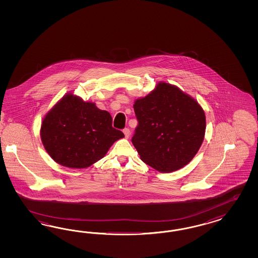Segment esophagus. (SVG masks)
<instances>
[{
    "instance_id": "esophagus-1",
    "label": "esophagus",
    "mask_w": 258,
    "mask_h": 258,
    "mask_svg": "<svg viewBox=\"0 0 258 258\" xmlns=\"http://www.w3.org/2000/svg\"><path fill=\"white\" fill-rule=\"evenodd\" d=\"M123 133L125 134V137L127 139L128 137H130V135H131V131L128 130V128H124L123 130Z\"/></svg>"
}]
</instances>
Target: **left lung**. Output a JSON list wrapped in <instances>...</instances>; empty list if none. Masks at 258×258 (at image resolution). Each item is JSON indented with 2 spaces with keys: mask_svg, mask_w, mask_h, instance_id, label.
<instances>
[{
  "mask_svg": "<svg viewBox=\"0 0 258 258\" xmlns=\"http://www.w3.org/2000/svg\"><path fill=\"white\" fill-rule=\"evenodd\" d=\"M138 120L133 146L141 160L162 173L176 171L195 157L206 121L200 104L178 87L160 82L134 102Z\"/></svg>",
  "mask_w": 258,
  "mask_h": 258,
  "instance_id": "8db88e82",
  "label": "left lung"
}]
</instances>
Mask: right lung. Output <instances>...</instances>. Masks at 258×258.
<instances>
[{
    "mask_svg": "<svg viewBox=\"0 0 258 258\" xmlns=\"http://www.w3.org/2000/svg\"><path fill=\"white\" fill-rule=\"evenodd\" d=\"M125 137L112 127L107 110L93 102L67 94L47 112L40 138L55 163L70 168H86L105 156L115 141Z\"/></svg>",
    "mask_w": 258,
    "mask_h": 258,
    "instance_id": "add662e5",
    "label": "right lung"
}]
</instances>
